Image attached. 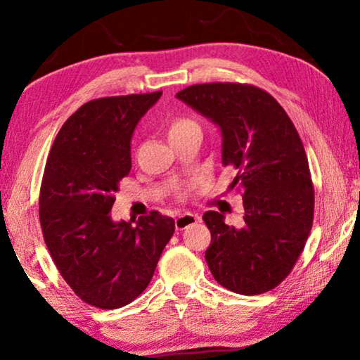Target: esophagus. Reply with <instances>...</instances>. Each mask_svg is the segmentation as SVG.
<instances>
[{"instance_id": "esophagus-1", "label": "esophagus", "mask_w": 360, "mask_h": 360, "mask_svg": "<svg viewBox=\"0 0 360 360\" xmlns=\"http://www.w3.org/2000/svg\"><path fill=\"white\" fill-rule=\"evenodd\" d=\"M198 221H200V216L192 214V212H184V214H179L174 219V227L176 230H184L188 227V225H192Z\"/></svg>"}]
</instances>
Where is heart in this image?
<instances>
[{
	"mask_svg": "<svg viewBox=\"0 0 360 360\" xmlns=\"http://www.w3.org/2000/svg\"><path fill=\"white\" fill-rule=\"evenodd\" d=\"M188 131H200L197 122H193L192 119H186V117L174 119L168 127V138L184 135V133H188Z\"/></svg>",
	"mask_w": 360,
	"mask_h": 360,
	"instance_id": "obj_1",
	"label": "heart"
}]
</instances>
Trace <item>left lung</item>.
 <instances>
[{"mask_svg":"<svg viewBox=\"0 0 360 360\" xmlns=\"http://www.w3.org/2000/svg\"><path fill=\"white\" fill-rule=\"evenodd\" d=\"M176 98L219 127L222 165L238 172L231 187L243 192L241 227H229L217 211L203 214L212 276L236 294H264L289 275L313 225L314 191L302 139L281 105L254 85H191Z\"/></svg>","mask_w":360,"mask_h":360,"instance_id":"left-lung-1","label":"left lung"}]
</instances>
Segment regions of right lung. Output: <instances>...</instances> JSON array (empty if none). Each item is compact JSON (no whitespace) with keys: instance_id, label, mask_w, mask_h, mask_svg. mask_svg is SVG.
<instances>
[{"instance_id":"add662e5","label":"right lung","mask_w":360,"mask_h":360,"mask_svg":"<svg viewBox=\"0 0 360 360\" xmlns=\"http://www.w3.org/2000/svg\"><path fill=\"white\" fill-rule=\"evenodd\" d=\"M162 92L85 103L60 129L39 195L46 246L76 295L101 309L125 307L148 288L174 221L152 211L138 221L111 217L119 182L131 169L138 122Z\"/></svg>"}]
</instances>
